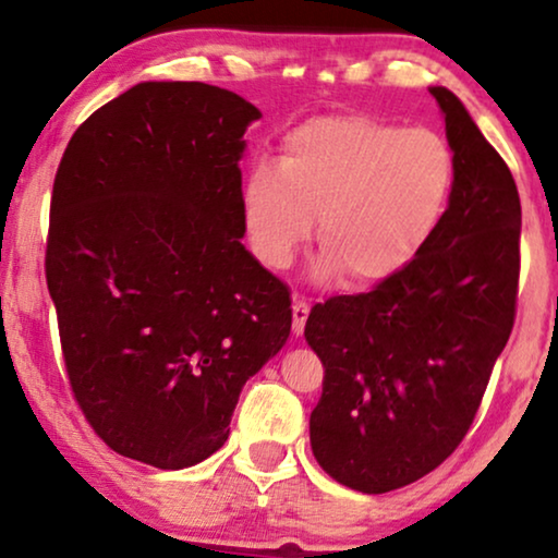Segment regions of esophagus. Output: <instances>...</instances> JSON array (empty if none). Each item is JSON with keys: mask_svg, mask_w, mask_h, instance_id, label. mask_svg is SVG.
Returning <instances> with one entry per match:
<instances>
[{"mask_svg": "<svg viewBox=\"0 0 558 558\" xmlns=\"http://www.w3.org/2000/svg\"><path fill=\"white\" fill-rule=\"evenodd\" d=\"M307 315H310L307 302H304L302 296H294V304H292V330H294V335L304 332V323H307Z\"/></svg>", "mask_w": 558, "mask_h": 558, "instance_id": "1", "label": "esophagus"}]
</instances>
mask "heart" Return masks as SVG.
Segmentation results:
<instances>
[{
    "label": "heart",
    "mask_w": 558,
    "mask_h": 558,
    "mask_svg": "<svg viewBox=\"0 0 558 558\" xmlns=\"http://www.w3.org/2000/svg\"><path fill=\"white\" fill-rule=\"evenodd\" d=\"M454 155L432 129L373 117H319L287 134L281 162L256 165L243 185L254 254L281 269L307 239L350 287L378 284L414 258L445 216Z\"/></svg>",
    "instance_id": "heart-1"
}]
</instances>
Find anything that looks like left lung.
Instances as JSON below:
<instances>
[{"mask_svg": "<svg viewBox=\"0 0 558 558\" xmlns=\"http://www.w3.org/2000/svg\"><path fill=\"white\" fill-rule=\"evenodd\" d=\"M429 90L454 151L449 208L401 271L315 304L304 325L325 368L312 454L368 495L416 483L460 447L515 323V180L460 98Z\"/></svg>", "mask_w": 558, "mask_h": 558, "instance_id": "obj_1", "label": "left lung"}]
</instances>
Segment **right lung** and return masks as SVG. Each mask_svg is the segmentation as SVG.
Returning a JSON list of instances; mask_svg holds the SVG:
<instances>
[{"mask_svg": "<svg viewBox=\"0 0 558 558\" xmlns=\"http://www.w3.org/2000/svg\"><path fill=\"white\" fill-rule=\"evenodd\" d=\"M233 90L149 81L90 113L50 197L45 279L83 416L113 452L182 470L218 452L292 296L243 248Z\"/></svg>", "mask_w": 558, "mask_h": 558, "instance_id": "add662e5", "label": "right lung"}]
</instances>
